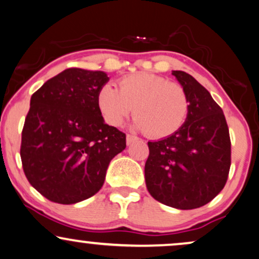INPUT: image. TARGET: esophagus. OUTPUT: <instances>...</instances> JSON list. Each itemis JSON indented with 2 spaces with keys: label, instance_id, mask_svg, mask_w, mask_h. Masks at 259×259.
Segmentation results:
<instances>
[{
  "label": "esophagus",
  "instance_id": "obj_1",
  "mask_svg": "<svg viewBox=\"0 0 259 259\" xmlns=\"http://www.w3.org/2000/svg\"><path fill=\"white\" fill-rule=\"evenodd\" d=\"M139 139H137L136 136H133V135H126V145H132V143L134 142V141H137Z\"/></svg>",
  "mask_w": 259,
  "mask_h": 259
}]
</instances>
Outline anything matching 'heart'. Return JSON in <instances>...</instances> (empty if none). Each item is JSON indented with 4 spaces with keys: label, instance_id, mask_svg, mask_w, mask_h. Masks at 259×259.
<instances>
[{
    "label": "heart",
    "instance_id": "heart-1",
    "mask_svg": "<svg viewBox=\"0 0 259 259\" xmlns=\"http://www.w3.org/2000/svg\"><path fill=\"white\" fill-rule=\"evenodd\" d=\"M98 105L110 125L119 126L135 111L134 129L165 139L184 125L190 99L181 83L158 74L135 73L120 78L119 88L104 84L98 93Z\"/></svg>",
    "mask_w": 259,
    "mask_h": 259
}]
</instances>
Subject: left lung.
<instances>
[{"label": "left lung", "mask_w": 259, "mask_h": 259, "mask_svg": "<svg viewBox=\"0 0 259 259\" xmlns=\"http://www.w3.org/2000/svg\"><path fill=\"white\" fill-rule=\"evenodd\" d=\"M172 75L188 92V118L176 134L148 142L145 178L153 198L188 210L207 204L224 189L231 140L225 114L210 93L185 71Z\"/></svg>", "instance_id": "obj_1"}]
</instances>
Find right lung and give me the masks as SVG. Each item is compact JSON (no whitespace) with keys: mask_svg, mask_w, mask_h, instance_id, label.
Instances as JSON below:
<instances>
[{"mask_svg":"<svg viewBox=\"0 0 259 259\" xmlns=\"http://www.w3.org/2000/svg\"><path fill=\"white\" fill-rule=\"evenodd\" d=\"M110 78L100 70L69 68L33 93L21 136L26 178L60 204L96 195L110 161L126 147L125 134L104 122L98 93Z\"/></svg>","mask_w":259,"mask_h":259,"instance_id":"obj_1","label":"right lung"}]
</instances>
